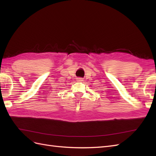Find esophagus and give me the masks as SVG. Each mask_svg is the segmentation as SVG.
Returning a JSON list of instances; mask_svg holds the SVG:
<instances>
[{"instance_id":"1","label":"esophagus","mask_w":156,"mask_h":156,"mask_svg":"<svg viewBox=\"0 0 156 156\" xmlns=\"http://www.w3.org/2000/svg\"><path fill=\"white\" fill-rule=\"evenodd\" d=\"M83 80H84L83 78H77V81H78V82H82Z\"/></svg>"}]
</instances>
